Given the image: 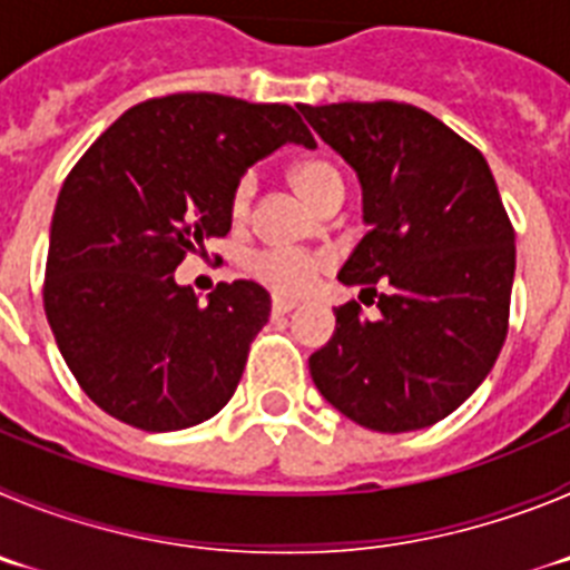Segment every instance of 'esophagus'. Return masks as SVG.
Returning <instances> with one entry per match:
<instances>
[{"instance_id":"1","label":"esophagus","mask_w":570,"mask_h":570,"mask_svg":"<svg viewBox=\"0 0 570 570\" xmlns=\"http://www.w3.org/2000/svg\"><path fill=\"white\" fill-rule=\"evenodd\" d=\"M296 305H299V302L288 299V296H274V314H288Z\"/></svg>"}]
</instances>
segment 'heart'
<instances>
[{"mask_svg":"<svg viewBox=\"0 0 570 570\" xmlns=\"http://www.w3.org/2000/svg\"><path fill=\"white\" fill-rule=\"evenodd\" d=\"M291 183H294L296 194L316 210L325 205L336 203L345 196V179H342L340 168L328 159H305V163L291 168ZM256 179L254 176H242L236 183L234 196H230V214L234 219H242L248 214L250 199H254ZM325 268V259L314 254H288V250H262L250 259V271L259 282H265L268 288H274L282 296H296L308 288L320 271Z\"/></svg>","mask_w":570,"mask_h":570,"instance_id":"obj_1","label":"heart"}]
</instances>
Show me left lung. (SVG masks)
Here are the masks:
<instances>
[{"label": "left lung", "mask_w": 570, "mask_h": 570, "mask_svg": "<svg viewBox=\"0 0 570 570\" xmlns=\"http://www.w3.org/2000/svg\"><path fill=\"white\" fill-rule=\"evenodd\" d=\"M296 108L360 176L367 234L340 282L380 296V320L334 308V336L308 360L314 385L380 434L434 425L482 385L508 334L517 248L491 168L414 105Z\"/></svg>", "instance_id": "1"}]
</instances>
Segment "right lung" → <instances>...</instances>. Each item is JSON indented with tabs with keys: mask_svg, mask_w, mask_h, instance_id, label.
I'll use <instances>...</instances> for the list:
<instances>
[{
	"mask_svg": "<svg viewBox=\"0 0 570 570\" xmlns=\"http://www.w3.org/2000/svg\"><path fill=\"white\" fill-rule=\"evenodd\" d=\"M316 148L288 105L170 94L125 110L59 190L45 314L85 394L142 431L219 414L271 316L250 279L199 305L176 265L230 230L242 174L282 145Z\"/></svg>",
	"mask_w": 570,
	"mask_h": 570,
	"instance_id": "1",
	"label": "right lung"
}]
</instances>
